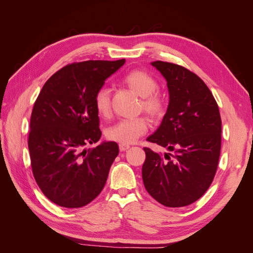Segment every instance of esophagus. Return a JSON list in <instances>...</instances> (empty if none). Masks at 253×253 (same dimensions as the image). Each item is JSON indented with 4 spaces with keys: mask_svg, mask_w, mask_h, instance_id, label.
<instances>
[{
    "mask_svg": "<svg viewBox=\"0 0 253 253\" xmlns=\"http://www.w3.org/2000/svg\"><path fill=\"white\" fill-rule=\"evenodd\" d=\"M119 149H120V151H126V150L129 149V144L120 143V144H119Z\"/></svg>",
    "mask_w": 253,
    "mask_h": 253,
    "instance_id": "34e87169",
    "label": "esophagus"
}]
</instances>
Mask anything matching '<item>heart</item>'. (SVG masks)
Instances as JSON below:
<instances>
[{"label": "heart", "instance_id": "obj_1", "mask_svg": "<svg viewBox=\"0 0 253 253\" xmlns=\"http://www.w3.org/2000/svg\"><path fill=\"white\" fill-rule=\"evenodd\" d=\"M122 82L141 97L140 109L152 117H162L168 108L166 96L157 89V80L149 73L141 70H133L122 77ZM94 104L99 116L108 118L112 114L111 90L100 87L95 94ZM149 121L144 116L131 119H122L116 125L106 129V137L110 140L120 143H133L140 136L148 132Z\"/></svg>", "mask_w": 253, "mask_h": 253}]
</instances>
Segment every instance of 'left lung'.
Instances as JSON below:
<instances>
[{
    "instance_id": "8db88e82",
    "label": "left lung",
    "mask_w": 253,
    "mask_h": 253,
    "mask_svg": "<svg viewBox=\"0 0 253 253\" xmlns=\"http://www.w3.org/2000/svg\"><path fill=\"white\" fill-rule=\"evenodd\" d=\"M167 80L168 111L147 139L174 152L165 156L143 148L142 179L149 194L170 208L196 202L215 176L221 145V119L216 100L196 74L181 65L152 63Z\"/></svg>"
}]
</instances>
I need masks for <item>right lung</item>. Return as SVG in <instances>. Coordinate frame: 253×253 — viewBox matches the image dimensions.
Wrapping results in <instances>:
<instances>
[{
	"label": "right lung",
	"mask_w": 253,
	"mask_h": 253,
	"mask_svg": "<svg viewBox=\"0 0 253 253\" xmlns=\"http://www.w3.org/2000/svg\"><path fill=\"white\" fill-rule=\"evenodd\" d=\"M126 60L67 64L45 82L30 117L28 149L34 177L49 201L80 208L100 194L118 144L103 142L94 97Z\"/></svg>",
	"instance_id": "obj_1"
}]
</instances>
